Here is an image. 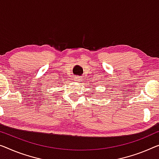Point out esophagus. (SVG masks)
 Listing matches in <instances>:
<instances>
[{
    "instance_id": "1",
    "label": "esophagus",
    "mask_w": 159,
    "mask_h": 159,
    "mask_svg": "<svg viewBox=\"0 0 159 159\" xmlns=\"http://www.w3.org/2000/svg\"><path fill=\"white\" fill-rule=\"evenodd\" d=\"M74 80H75V81H76V82H81L82 81V78L79 77V76H77V77L75 78Z\"/></svg>"
}]
</instances>
